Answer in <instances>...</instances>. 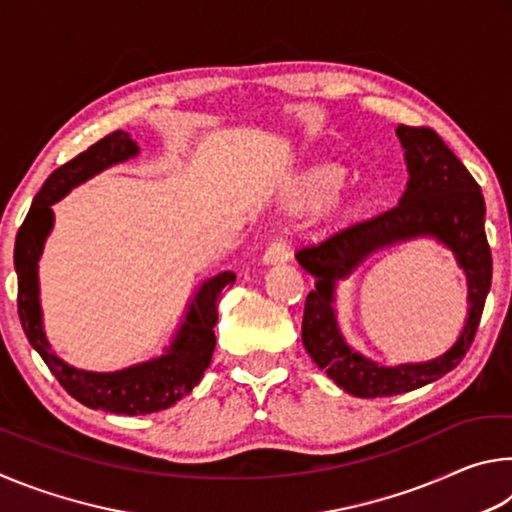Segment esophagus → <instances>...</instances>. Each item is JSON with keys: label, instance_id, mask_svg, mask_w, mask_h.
I'll return each mask as SVG.
<instances>
[{"label": "esophagus", "instance_id": "34e87169", "mask_svg": "<svg viewBox=\"0 0 512 512\" xmlns=\"http://www.w3.org/2000/svg\"><path fill=\"white\" fill-rule=\"evenodd\" d=\"M289 259H291V250H289V246L284 244V241H273V244L266 248V253H264V257H262V262H264L266 266H273V264H284V262H289Z\"/></svg>", "mask_w": 512, "mask_h": 512}]
</instances>
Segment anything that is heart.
<instances>
[{
  "mask_svg": "<svg viewBox=\"0 0 512 512\" xmlns=\"http://www.w3.org/2000/svg\"><path fill=\"white\" fill-rule=\"evenodd\" d=\"M345 183V173L336 167H323L311 171L309 176L302 180V185L296 194V203L300 205H320L332 201L339 194V189Z\"/></svg>",
  "mask_w": 512,
  "mask_h": 512,
  "instance_id": "b5f03b06",
  "label": "heart"
}]
</instances>
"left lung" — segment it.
I'll return each mask as SVG.
<instances>
[{
    "instance_id": "left-lung-1",
    "label": "left lung",
    "mask_w": 512,
    "mask_h": 512,
    "mask_svg": "<svg viewBox=\"0 0 512 512\" xmlns=\"http://www.w3.org/2000/svg\"><path fill=\"white\" fill-rule=\"evenodd\" d=\"M395 133L404 149L409 183L393 210L345 225L296 253L298 264L316 277L302 316V343L316 366L354 397L409 393L454 370L474 341L492 282L481 187L436 131L397 126ZM413 238H433L453 250L468 280V318L453 348L440 358L381 367L344 341L333 309L335 287L372 252Z\"/></svg>"
}]
</instances>
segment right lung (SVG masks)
Segmentation results:
<instances>
[{"label": "right lung", "mask_w": 512, "mask_h": 512, "mask_svg": "<svg viewBox=\"0 0 512 512\" xmlns=\"http://www.w3.org/2000/svg\"><path fill=\"white\" fill-rule=\"evenodd\" d=\"M140 155V146L124 131H115L92 144L88 151L76 155L63 167H58L47 183L42 185L38 196L33 198L31 210L24 219L22 228L15 237V273H17V314L22 320V329L27 334L42 361L47 363L51 375L60 386L90 409H101L119 415H146L164 411L183 400L194 391L201 381L205 368L212 361L214 350V325H216V300L221 291L235 284L237 275L223 271L205 280L189 298L183 320L169 341L167 348L158 357H151L133 366L94 372L69 366L51 348L45 334L40 305V280L38 262L45 250L49 232L54 230V210L51 205L65 198L74 187L97 176L115 164L133 160Z\"/></svg>", "instance_id": "1"}]
</instances>
